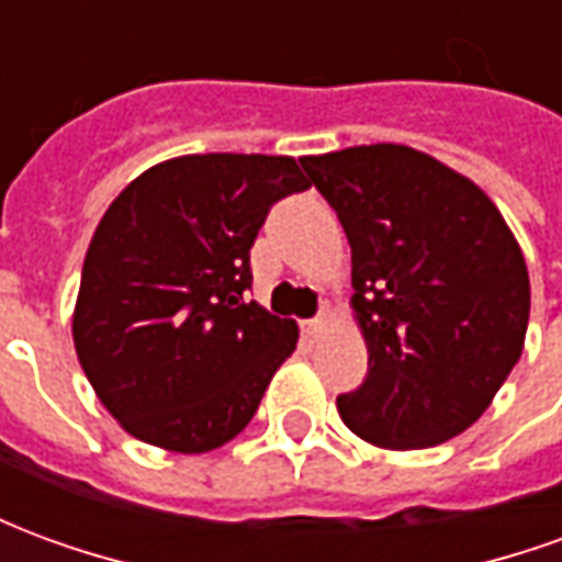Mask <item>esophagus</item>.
Returning a JSON list of instances; mask_svg holds the SVG:
<instances>
[{
	"label": "esophagus",
	"mask_w": 562,
	"mask_h": 562,
	"mask_svg": "<svg viewBox=\"0 0 562 562\" xmlns=\"http://www.w3.org/2000/svg\"><path fill=\"white\" fill-rule=\"evenodd\" d=\"M325 328H328V306H322V313L306 322V334H313V337H316V334H322Z\"/></svg>",
	"instance_id": "esophagus-1"
}]
</instances>
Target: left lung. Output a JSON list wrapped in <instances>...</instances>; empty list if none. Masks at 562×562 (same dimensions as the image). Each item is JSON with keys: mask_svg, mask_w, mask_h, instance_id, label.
<instances>
[{"mask_svg": "<svg viewBox=\"0 0 562 562\" xmlns=\"http://www.w3.org/2000/svg\"><path fill=\"white\" fill-rule=\"evenodd\" d=\"M301 165L352 246V310L370 355L361 389L337 397L340 418L391 451L463 434L518 364L530 322V277L503 213L403 144Z\"/></svg>", "mask_w": 562, "mask_h": 562, "instance_id": "left-lung-1", "label": "left lung"}]
</instances>
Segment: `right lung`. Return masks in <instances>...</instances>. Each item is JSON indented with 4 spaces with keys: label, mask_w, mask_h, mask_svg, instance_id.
Here are the masks:
<instances>
[{
    "label": "right lung",
    "mask_w": 562,
    "mask_h": 562,
    "mask_svg": "<svg viewBox=\"0 0 562 562\" xmlns=\"http://www.w3.org/2000/svg\"><path fill=\"white\" fill-rule=\"evenodd\" d=\"M304 189L292 156L204 153L159 161L114 198L83 258L71 337L126 434L204 454L252 422L297 325L246 301L249 249L268 210Z\"/></svg>",
    "instance_id": "add662e5"
}]
</instances>
